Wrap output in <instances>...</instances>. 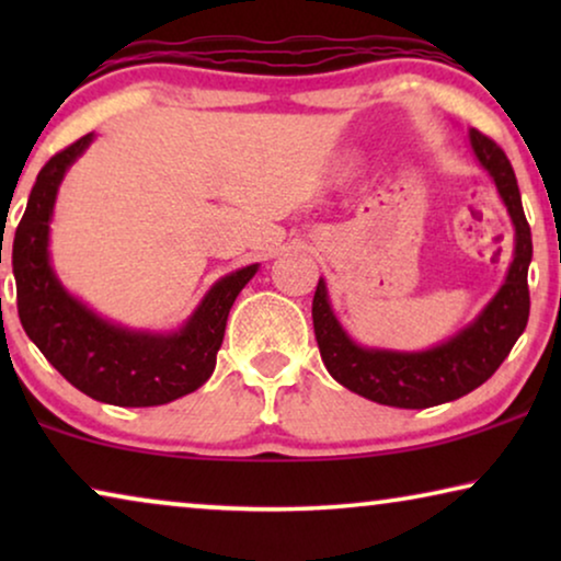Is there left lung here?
<instances>
[{"label":"left lung","mask_w":561,"mask_h":561,"mask_svg":"<svg viewBox=\"0 0 561 561\" xmlns=\"http://www.w3.org/2000/svg\"><path fill=\"white\" fill-rule=\"evenodd\" d=\"M470 140L474 156L493 175L516 225V255H513L508 278L472 327H467L442 347L411 352V355L409 352L363 350L352 344L336 324L329 309L324 283L319 280L317 294H313V334H317L329 375L352 393L370 398L375 403L396 405V409H428V405L467 396L503 365L528 324V309H531L528 263H531L534 244L531 227L520 206L516 173L495 140L478 129H472Z\"/></svg>","instance_id":"obj_1"}]
</instances>
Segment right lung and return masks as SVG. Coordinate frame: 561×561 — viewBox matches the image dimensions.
I'll return each mask as SVG.
<instances>
[{"instance_id": "1", "label": "right lung", "mask_w": 561, "mask_h": 561, "mask_svg": "<svg viewBox=\"0 0 561 561\" xmlns=\"http://www.w3.org/2000/svg\"><path fill=\"white\" fill-rule=\"evenodd\" d=\"M91 135L56 152L30 191L12 242L18 313L45 359L81 393L112 405H163L204 386L217 365L234 298L257 265L221 278L179 334H135L94 317L60 288L48 263V221L66 168Z\"/></svg>"}]
</instances>
